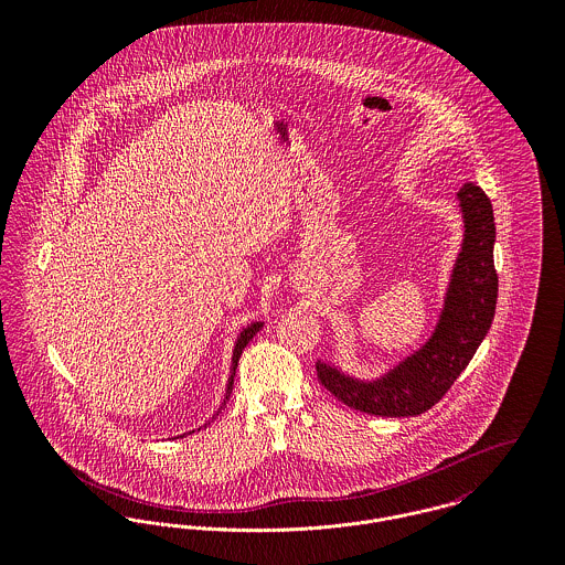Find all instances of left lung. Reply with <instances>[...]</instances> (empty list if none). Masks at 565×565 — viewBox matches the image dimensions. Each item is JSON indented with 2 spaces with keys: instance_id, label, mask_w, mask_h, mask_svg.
Listing matches in <instances>:
<instances>
[{
  "instance_id": "left-lung-1",
  "label": "left lung",
  "mask_w": 565,
  "mask_h": 565,
  "mask_svg": "<svg viewBox=\"0 0 565 565\" xmlns=\"http://www.w3.org/2000/svg\"><path fill=\"white\" fill-rule=\"evenodd\" d=\"M457 200L463 242L430 337L376 379H356L332 361H318L320 383L350 408L381 417L419 415L444 398L481 345L498 298L495 224L491 202L475 182H466Z\"/></svg>"
}]
</instances>
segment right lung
<instances>
[{
  "instance_id": "add662e5",
  "label": "right lung",
  "mask_w": 565,
  "mask_h": 565,
  "mask_svg": "<svg viewBox=\"0 0 565 565\" xmlns=\"http://www.w3.org/2000/svg\"><path fill=\"white\" fill-rule=\"evenodd\" d=\"M263 328V322H252L247 323L245 328H242V332L237 334V341H235V348H233V363H231V376H228V385H226V394H224V401L220 404V408L215 411V415L211 417V419H215L217 415H220V411L226 406L228 403V398H231V394H233V385H235V374H237V363H239V359H242L243 348L252 341V337L258 332ZM211 419L204 424V426H200V428H206L209 424H211ZM198 428V430H200ZM189 433H193V430H189ZM186 435V433H184ZM184 435H180V437H184Z\"/></svg>"
}]
</instances>
